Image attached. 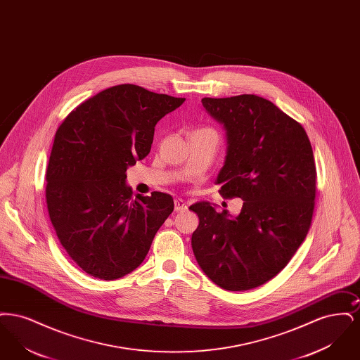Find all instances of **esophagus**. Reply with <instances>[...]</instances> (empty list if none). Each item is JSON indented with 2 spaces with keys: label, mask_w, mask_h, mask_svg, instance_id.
<instances>
[{
  "label": "esophagus",
  "mask_w": 360,
  "mask_h": 360,
  "mask_svg": "<svg viewBox=\"0 0 360 360\" xmlns=\"http://www.w3.org/2000/svg\"><path fill=\"white\" fill-rule=\"evenodd\" d=\"M174 205H175V212H176V213H182V212H185V210L188 209L186 202H185L184 200H181V198L175 200V201H174Z\"/></svg>",
  "instance_id": "34e87169"
}]
</instances>
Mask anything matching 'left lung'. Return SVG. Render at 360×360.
Instances as JSON below:
<instances>
[{"instance_id":"1","label":"left lung","mask_w":360,"mask_h":360,"mask_svg":"<svg viewBox=\"0 0 360 360\" xmlns=\"http://www.w3.org/2000/svg\"><path fill=\"white\" fill-rule=\"evenodd\" d=\"M201 103L225 129L219 191L241 198L243 207L232 217L205 201L190 206L200 219L193 252L217 286L255 289L285 269L308 235L316 198L313 150L304 127L266 98L241 94Z\"/></svg>"}]
</instances>
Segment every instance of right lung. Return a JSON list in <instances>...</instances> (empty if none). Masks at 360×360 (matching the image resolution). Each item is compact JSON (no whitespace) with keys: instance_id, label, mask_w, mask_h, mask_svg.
<instances>
[{"instance_id":"1","label":"right lung","mask_w":360,"mask_h":360,"mask_svg":"<svg viewBox=\"0 0 360 360\" xmlns=\"http://www.w3.org/2000/svg\"><path fill=\"white\" fill-rule=\"evenodd\" d=\"M185 98L124 84L78 105L55 134L46 200L56 236L89 275L119 279L137 269L174 210L170 194H137L127 169L150 154L155 125Z\"/></svg>"}]
</instances>
